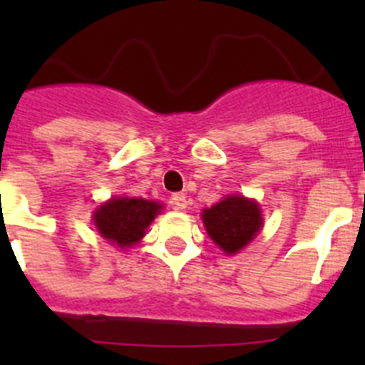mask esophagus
<instances>
[{
    "label": "esophagus",
    "mask_w": 365,
    "mask_h": 365,
    "mask_svg": "<svg viewBox=\"0 0 365 365\" xmlns=\"http://www.w3.org/2000/svg\"><path fill=\"white\" fill-rule=\"evenodd\" d=\"M170 202H172V206L175 210H185L186 206H188V199H186L185 193H173Z\"/></svg>",
    "instance_id": "esophagus-1"
}]
</instances>
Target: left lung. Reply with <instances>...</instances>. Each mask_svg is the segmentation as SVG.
I'll use <instances>...</instances> for the list:
<instances>
[{
  "label": "left lung",
  "instance_id": "obj_1",
  "mask_svg": "<svg viewBox=\"0 0 365 365\" xmlns=\"http://www.w3.org/2000/svg\"><path fill=\"white\" fill-rule=\"evenodd\" d=\"M202 221L212 240L227 254H235L259 232V206L250 199L230 195L212 208H206Z\"/></svg>",
  "mask_w": 365,
  "mask_h": 365
}]
</instances>
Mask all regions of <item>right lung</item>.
Returning a JSON list of instances; mask_svg holds the SVG:
<instances>
[{
	"instance_id": "obj_1",
	"label": "right lung",
	"mask_w": 365,
	"mask_h": 365,
	"mask_svg": "<svg viewBox=\"0 0 365 365\" xmlns=\"http://www.w3.org/2000/svg\"><path fill=\"white\" fill-rule=\"evenodd\" d=\"M160 205L146 199L117 197L95 212V225L102 237L118 247H131L144 237L146 228L159 214Z\"/></svg>"
}]
</instances>
